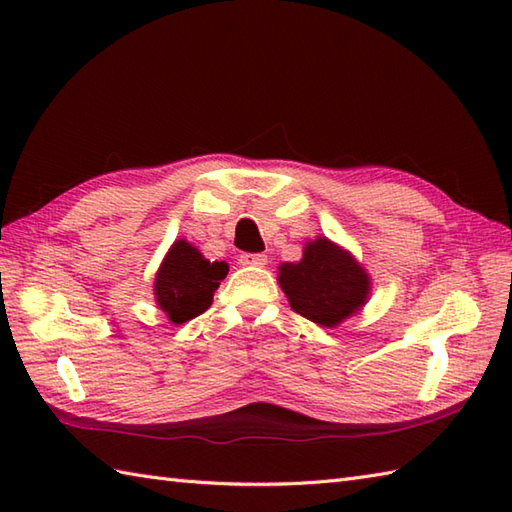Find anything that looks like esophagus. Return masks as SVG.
Wrapping results in <instances>:
<instances>
[{"mask_svg":"<svg viewBox=\"0 0 512 512\" xmlns=\"http://www.w3.org/2000/svg\"><path fill=\"white\" fill-rule=\"evenodd\" d=\"M266 255L264 253H244L239 257V264L242 266H266Z\"/></svg>","mask_w":512,"mask_h":512,"instance_id":"obj_1","label":"esophagus"}]
</instances>
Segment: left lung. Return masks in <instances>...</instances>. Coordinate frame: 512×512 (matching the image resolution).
Here are the masks:
<instances>
[{
	"label": "left lung",
	"instance_id": "left-lung-1",
	"mask_svg": "<svg viewBox=\"0 0 512 512\" xmlns=\"http://www.w3.org/2000/svg\"><path fill=\"white\" fill-rule=\"evenodd\" d=\"M279 286L297 314L334 328L365 306L372 281L347 250L317 237L303 248L301 262L279 266Z\"/></svg>",
	"mask_w": 512,
	"mask_h": 512
}]
</instances>
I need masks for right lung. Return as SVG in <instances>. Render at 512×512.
I'll return each instance as SVG.
<instances>
[{
    "mask_svg": "<svg viewBox=\"0 0 512 512\" xmlns=\"http://www.w3.org/2000/svg\"><path fill=\"white\" fill-rule=\"evenodd\" d=\"M226 273V262H209L187 239H178L156 273L158 308L176 325L195 319L211 308L213 292L220 288Z\"/></svg>",
    "mask_w": 512,
    "mask_h": 512,
    "instance_id": "1",
    "label": "right lung"
}]
</instances>
